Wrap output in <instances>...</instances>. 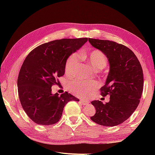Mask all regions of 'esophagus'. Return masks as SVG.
<instances>
[{"label":"esophagus","mask_w":155,"mask_h":155,"mask_svg":"<svg viewBox=\"0 0 155 155\" xmlns=\"http://www.w3.org/2000/svg\"><path fill=\"white\" fill-rule=\"evenodd\" d=\"M80 102L83 104V105H86V104H87L89 103L88 101H85V100H81Z\"/></svg>","instance_id":"esophagus-1"}]
</instances>
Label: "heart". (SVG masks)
Returning <instances> with one entry per match:
<instances>
[{
    "label": "heart",
    "mask_w": 155,
    "mask_h": 155,
    "mask_svg": "<svg viewBox=\"0 0 155 155\" xmlns=\"http://www.w3.org/2000/svg\"><path fill=\"white\" fill-rule=\"evenodd\" d=\"M81 58L87 61L94 70H101L107 64V57L103 52L98 50H94L90 52H82L80 54ZM80 58L77 54H73L69 57L65 64V72L72 76L79 65ZM98 87L96 81H75L71 85V90L79 96H87L90 94Z\"/></svg>",
    "instance_id": "1"
}]
</instances>
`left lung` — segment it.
<instances>
[{"label":"left lung","mask_w":155,"mask_h":155,"mask_svg":"<svg viewBox=\"0 0 155 155\" xmlns=\"http://www.w3.org/2000/svg\"><path fill=\"white\" fill-rule=\"evenodd\" d=\"M91 45L105 54L109 72L101 95L110 96L109 103L91 101L96 114L91 120L98 124L114 127L122 124L137 109L143 91V75L140 61L127 46L109 40L88 39Z\"/></svg>","instance_id":"1"}]
</instances>
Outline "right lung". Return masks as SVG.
<instances>
[{"instance_id":"add662e5","label":"right lung","mask_w":155,"mask_h":155,"mask_svg":"<svg viewBox=\"0 0 155 155\" xmlns=\"http://www.w3.org/2000/svg\"><path fill=\"white\" fill-rule=\"evenodd\" d=\"M87 40H54L36 47L26 57L18 78V95L23 109L36 124H56L68 102L79 101L67 91L60 96L52 94L51 87L57 84V78L65 74L68 57Z\"/></svg>"}]
</instances>
